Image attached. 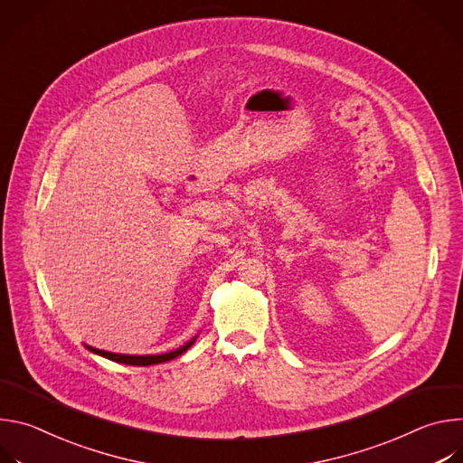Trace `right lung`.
Returning a JSON list of instances; mask_svg holds the SVG:
<instances>
[{
    "instance_id": "add662e5",
    "label": "right lung",
    "mask_w": 463,
    "mask_h": 463,
    "mask_svg": "<svg viewBox=\"0 0 463 463\" xmlns=\"http://www.w3.org/2000/svg\"><path fill=\"white\" fill-rule=\"evenodd\" d=\"M197 335L194 339H190L186 345H183L181 348L174 350V352H168V354H159V355H124V354H113V352H104V350H99V348H93V346H88L86 348L97 355H102L109 361H115V363H122V364H131V366H150V364H159V363H166V361H172L175 357H179L181 354H184L194 343H195Z\"/></svg>"
}]
</instances>
